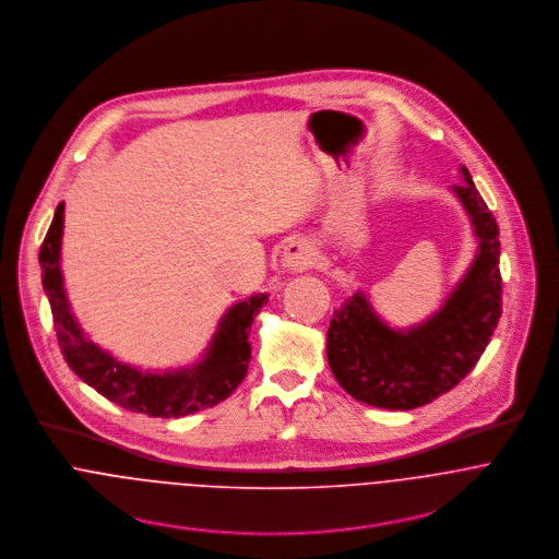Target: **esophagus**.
<instances>
[{
    "instance_id": "esophagus-1",
    "label": "esophagus",
    "mask_w": 559,
    "mask_h": 559,
    "mask_svg": "<svg viewBox=\"0 0 559 559\" xmlns=\"http://www.w3.org/2000/svg\"><path fill=\"white\" fill-rule=\"evenodd\" d=\"M314 259V252L310 249L309 242L305 240H294L283 250V265L292 272H302L307 270Z\"/></svg>"
}]
</instances>
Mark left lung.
I'll return each mask as SVG.
<instances>
[{
	"mask_svg": "<svg viewBox=\"0 0 559 559\" xmlns=\"http://www.w3.org/2000/svg\"><path fill=\"white\" fill-rule=\"evenodd\" d=\"M452 187L478 240L476 257L441 309L412 328H390L356 292L334 310L328 365L356 401L381 409H416L452 390L476 367L501 317L499 227L469 171Z\"/></svg>",
	"mask_w": 559,
	"mask_h": 559,
	"instance_id": "left-lung-1",
	"label": "left lung"
}]
</instances>
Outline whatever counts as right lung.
Segmentation results:
<instances>
[{"label": "right lung", "mask_w": 559, "mask_h": 559, "mask_svg": "<svg viewBox=\"0 0 559 559\" xmlns=\"http://www.w3.org/2000/svg\"><path fill=\"white\" fill-rule=\"evenodd\" d=\"M63 203L40 247L43 287L49 298L63 360L87 385L120 407L152 418H182L225 401L247 377L250 362V325L267 294H254L227 310L201 356L190 367L174 371H141L90 341L76 323L63 289Z\"/></svg>", "instance_id": "1"}]
</instances>
